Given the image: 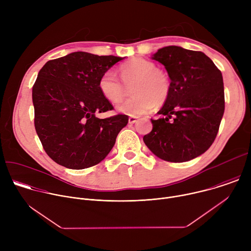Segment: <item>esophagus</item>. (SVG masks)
<instances>
[{
  "label": "esophagus",
  "instance_id": "obj_1",
  "mask_svg": "<svg viewBox=\"0 0 251 251\" xmlns=\"http://www.w3.org/2000/svg\"><path fill=\"white\" fill-rule=\"evenodd\" d=\"M137 120H138V117H135V116H130L128 119L130 124H134L135 122H137Z\"/></svg>",
  "mask_w": 251,
  "mask_h": 251
}]
</instances>
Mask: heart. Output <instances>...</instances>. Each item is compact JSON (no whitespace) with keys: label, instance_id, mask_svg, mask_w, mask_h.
<instances>
[{"label":"heart","instance_id":"1","mask_svg":"<svg viewBox=\"0 0 251 251\" xmlns=\"http://www.w3.org/2000/svg\"><path fill=\"white\" fill-rule=\"evenodd\" d=\"M119 74L127 87L134 94L118 106V111L129 116H140L152 110L155 105H163L172 92V81L165 70L157 68L151 60L134 57L119 67ZM112 70H107L98 80L101 95L111 103L120 102L127 94V88Z\"/></svg>","mask_w":251,"mask_h":251}]
</instances>
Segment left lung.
<instances>
[{
	"instance_id": "1",
	"label": "left lung",
	"mask_w": 251,
	"mask_h": 251,
	"mask_svg": "<svg viewBox=\"0 0 251 251\" xmlns=\"http://www.w3.org/2000/svg\"><path fill=\"white\" fill-rule=\"evenodd\" d=\"M152 58L167 69L172 92L158 112L165 117L151 119L153 129L143 140L162 160H193L211 146L224 116L221 70L203 52L176 46L160 49Z\"/></svg>"
}]
</instances>
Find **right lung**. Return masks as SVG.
Instances as JSON below:
<instances>
[{
  "instance_id": "add662e5",
  "label": "right lung",
  "mask_w": 251,
  "mask_h": 251,
  "mask_svg": "<svg viewBox=\"0 0 251 251\" xmlns=\"http://www.w3.org/2000/svg\"><path fill=\"white\" fill-rule=\"evenodd\" d=\"M123 58L77 51L49 60L40 70L32 86L34 127L46 153L58 165L89 168L113 148L129 117H96L113 109L101 95L98 80Z\"/></svg>"
}]
</instances>
